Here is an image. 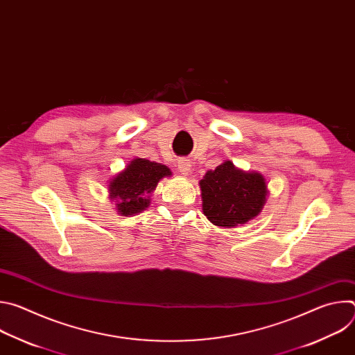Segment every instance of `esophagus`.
<instances>
[{"label": "esophagus", "mask_w": 355, "mask_h": 355, "mask_svg": "<svg viewBox=\"0 0 355 355\" xmlns=\"http://www.w3.org/2000/svg\"><path fill=\"white\" fill-rule=\"evenodd\" d=\"M178 170H180V173H182V174H188V173L191 171V163H189V160H185V159L178 160Z\"/></svg>", "instance_id": "obj_1"}]
</instances>
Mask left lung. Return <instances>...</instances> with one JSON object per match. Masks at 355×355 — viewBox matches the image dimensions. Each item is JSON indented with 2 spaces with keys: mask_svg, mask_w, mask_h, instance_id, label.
<instances>
[{
  "mask_svg": "<svg viewBox=\"0 0 355 355\" xmlns=\"http://www.w3.org/2000/svg\"><path fill=\"white\" fill-rule=\"evenodd\" d=\"M199 185L205 216L222 227H234L256 218L267 195L261 174L240 171L230 162L208 171Z\"/></svg>",
  "mask_w": 355,
  "mask_h": 355,
  "instance_id": "obj_1",
  "label": "left lung"
}]
</instances>
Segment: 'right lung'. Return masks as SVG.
<instances>
[{"label":"right lung","mask_w":355,"mask_h":355,"mask_svg":"<svg viewBox=\"0 0 355 355\" xmlns=\"http://www.w3.org/2000/svg\"><path fill=\"white\" fill-rule=\"evenodd\" d=\"M167 175H171L167 166L146 159L130 162L110 185L111 198L116 199L118 212L128 216L144 211L150 204V193L155 191L157 182Z\"/></svg>","instance_id":"obj_1"}]
</instances>
